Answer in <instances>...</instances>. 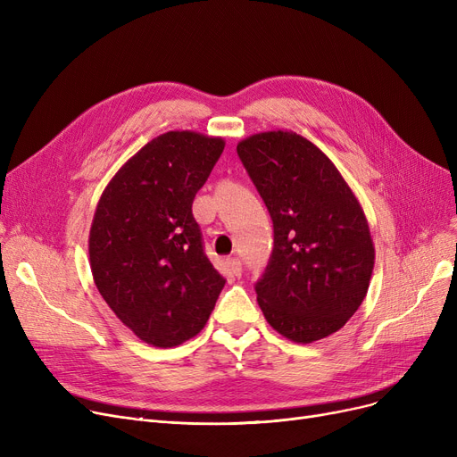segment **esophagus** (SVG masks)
I'll list each match as a JSON object with an SVG mask.
<instances>
[{"instance_id": "1", "label": "esophagus", "mask_w": 457, "mask_h": 457, "mask_svg": "<svg viewBox=\"0 0 457 457\" xmlns=\"http://www.w3.org/2000/svg\"><path fill=\"white\" fill-rule=\"evenodd\" d=\"M228 267H229V270H231V274L237 276V278L243 274V261H241V259H237V257L228 259Z\"/></svg>"}]
</instances>
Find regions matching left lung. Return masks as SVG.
<instances>
[{
  "mask_svg": "<svg viewBox=\"0 0 457 457\" xmlns=\"http://www.w3.org/2000/svg\"><path fill=\"white\" fill-rule=\"evenodd\" d=\"M274 224L269 265L255 283L267 322L295 343L341 329L367 296L374 246L365 212L335 164L293 131L237 144Z\"/></svg>",
  "mask_w": 457,
  "mask_h": 457,
  "instance_id": "obj_1",
  "label": "left lung"
}]
</instances>
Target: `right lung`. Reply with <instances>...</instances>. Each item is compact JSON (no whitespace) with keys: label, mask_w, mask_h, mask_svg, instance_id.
<instances>
[{"label":"right lung","mask_w":457,"mask_h":457,"mask_svg":"<svg viewBox=\"0 0 457 457\" xmlns=\"http://www.w3.org/2000/svg\"><path fill=\"white\" fill-rule=\"evenodd\" d=\"M222 152L219 137L159 135L120 168L96 207L88 238L94 283L148 345L172 348L195 337L226 285L192 216Z\"/></svg>","instance_id":"add662e5"}]
</instances>
